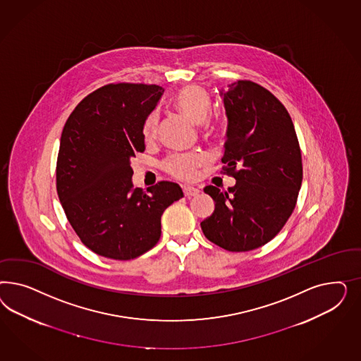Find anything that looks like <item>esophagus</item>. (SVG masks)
Instances as JSON below:
<instances>
[{
	"mask_svg": "<svg viewBox=\"0 0 361 361\" xmlns=\"http://www.w3.org/2000/svg\"><path fill=\"white\" fill-rule=\"evenodd\" d=\"M200 193V190L195 186H184V195L186 197L197 196Z\"/></svg>",
	"mask_w": 361,
	"mask_h": 361,
	"instance_id": "1",
	"label": "esophagus"
}]
</instances>
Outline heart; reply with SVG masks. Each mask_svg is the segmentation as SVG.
Returning a JSON list of instances; mask_svg holds the SVG:
<instances>
[{
	"label": "heart",
	"instance_id": "b5f03b06",
	"mask_svg": "<svg viewBox=\"0 0 361 361\" xmlns=\"http://www.w3.org/2000/svg\"><path fill=\"white\" fill-rule=\"evenodd\" d=\"M177 109L185 116L186 119L202 124L208 119L212 109V99L208 91L200 86H186L181 88L175 98ZM159 128V115L156 112L151 114L142 126V135L147 140L153 139ZM204 163V159L198 154H175L169 157L165 163V168L171 175L178 178L190 180L197 175V168Z\"/></svg>",
	"mask_w": 361,
	"mask_h": 361
}]
</instances>
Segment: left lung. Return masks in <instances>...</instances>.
<instances>
[{
    "mask_svg": "<svg viewBox=\"0 0 361 361\" xmlns=\"http://www.w3.org/2000/svg\"><path fill=\"white\" fill-rule=\"evenodd\" d=\"M219 94L228 118L222 163L235 185L204 188L216 204L201 229L225 250L249 252L273 240L295 208L302 153L287 109L270 91L238 80Z\"/></svg>",
    "mask_w": 361,
    "mask_h": 361,
    "instance_id": "8db88e82",
    "label": "left lung"
}]
</instances>
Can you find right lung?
Masks as SVG:
<instances>
[{"instance_id": "obj_1", "label": "right lung", "mask_w": 361, "mask_h": 361, "mask_svg": "<svg viewBox=\"0 0 361 361\" xmlns=\"http://www.w3.org/2000/svg\"><path fill=\"white\" fill-rule=\"evenodd\" d=\"M164 88L118 83L83 99L66 121L56 192L66 217L90 250L128 261L157 243L165 209L184 196L178 184L132 185L131 159L145 149L142 126Z\"/></svg>"}]
</instances>
